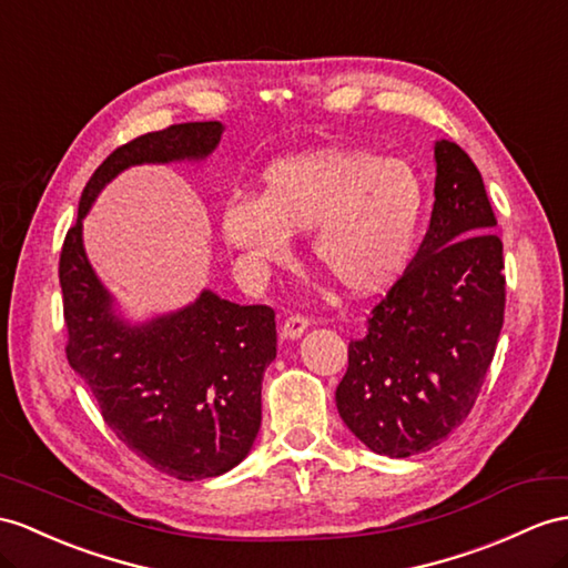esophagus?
<instances>
[{
	"label": "esophagus",
	"instance_id": "1",
	"mask_svg": "<svg viewBox=\"0 0 568 568\" xmlns=\"http://www.w3.org/2000/svg\"><path fill=\"white\" fill-rule=\"evenodd\" d=\"M308 327H311V321L306 315H288L284 325H282V337L284 339H298Z\"/></svg>",
	"mask_w": 568,
	"mask_h": 568
}]
</instances>
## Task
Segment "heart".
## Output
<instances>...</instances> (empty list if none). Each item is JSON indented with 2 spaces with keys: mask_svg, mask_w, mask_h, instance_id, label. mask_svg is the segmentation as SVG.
Listing matches in <instances>:
<instances>
[{
  "mask_svg": "<svg viewBox=\"0 0 568 568\" xmlns=\"http://www.w3.org/2000/svg\"><path fill=\"white\" fill-rule=\"evenodd\" d=\"M426 206L419 171L366 149H317L262 173L260 195L221 206V236L243 267L265 274L311 231V255L344 292L378 294L407 270Z\"/></svg>",
  "mask_w": 568,
  "mask_h": 568,
  "instance_id": "heart-1",
  "label": "heart"
}]
</instances>
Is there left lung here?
Segmentation results:
<instances>
[{"label": "left lung", "mask_w": 568, "mask_h": 568, "mask_svg": "<svg viewBox=\"0 0 568 568\" xmlns=\"http://www.w3.org/2000/svg\"><path fill=\"white\" fill-rule=\"evenodd\" d=\"M428 231L403 276L349 342L337 409L378 455L409 458L458 428L487 378L504 325V243L481 173L448 140L434 144Z\"/></svg>", "instance_id": "8db88e82"}]
</instances>
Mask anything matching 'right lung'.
<instances>
[{"instance_id":"right-lung-1","label":"right lung","mask_w":568,"mask_h":568,"mask_svg":"<svg viewBox=\"0 0 568 568\" xmlns=\"http://www.w3.org/2000/svg\"><path fill=\"white\" fill-rule=\"evenodd\" d=\"M224 124L183 122L118 146L79 200L60 253L67 362L89 385L113 434L159 473L183 481L219 477L253 448L262 419V376L276 356L270 306H239L204 288L175 313L132 325L84 251V216L130 165L202 161Z\"/></svg>"}]
</instances>
